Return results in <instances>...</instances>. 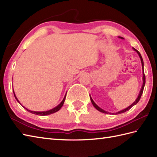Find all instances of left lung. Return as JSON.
Here are the masks:
<instances>
[{"label":"left lung","mask_w":157,"mask_h":157,"mask_svg":"<svg viewBox=\"0 0 157 157\" xmlns=\"http://www.w3.org/2000/svg\"><path fill=\"white\" fill-rule=\"evenodd\" d=\"M119 38H123L122 37H119ZM134 51H136V52H138V54L139 55V56H140V59H141V62H142V69H143V85H142V89H141V90H140V94H139V95H138V97L137 98V99H136V101L133 103L132 105H130L129 106H128V108H126V109H123V110H122V111H119V112H117V113H115V115H117V114H121V113H125V112H126V111H128V110H129L130 109H131L133 106H134L135 105H136L137 104V103L139 102V101H140V98H141V96H142V93H143V90H144V86H145V83H146V77H145V74H144V62H143V59H142V56H141V55H140V53L136 49H135L134 48ZM90 100H91V102H92V105H93V106H94V107L98 110V111H99L100 112H102V113H106V114H109V112H106V111H104V110H102V109H101L99 107V106H98L97 105H96V104H95V102L93 101V100L92 99V98L90 97Z\"/></svg>","instance_id":"8db88e82"}]
</instances>
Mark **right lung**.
<instances>
[{
    "label": "right lung",
    "instance_id": "obj_1",
    "mask_svg": "<svg viewBox=\"0 0 157 157\" xmlns=\"http://www.w3.org/2000/svg\"><path fill=\"white\" fill-rule=\"evenodd\" d=\"M13 93H14V91H13ZM14 96H15V98H16V100L18 102H19V101L17 100V97L15 96V93H14ZM65 97H66V95L65 96V97H64V98H63V100L62 101V102L60 103V104L57 106H56L55 108H54V109H51V110H50V111H43V112H36V111H29V110H28V109H25L24 106H23V108H25L26 110H27L28 111H29V112H30V113H33V114H35V115H50V114H52V113H55V112H56V111H58L59 110H60V109H61V107H62V106L63 105V103H64V101H65Z\"/></svg>",
    "mask_w": 157,
    "mask_h": 157
}]
</instances>
